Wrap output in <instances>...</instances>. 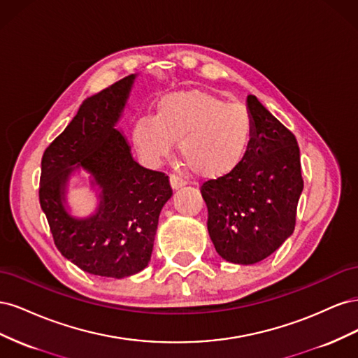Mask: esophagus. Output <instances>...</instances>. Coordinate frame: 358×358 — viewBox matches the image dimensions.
<instances>
[{
    "label": "esophagus",
    "instance_id": "esophagus-1",
    "mask_svg": "<svg viewBox=\"0 0 358 358\" xmlns=\"http://www.w3.org/2000/svg\"><path fill=\"white\" fill-rule=\"evenodd\" d=\"M170 185H171L173 189H179V188H182V187H185L187 182L183 180L182 178L176 176V175H171V176H170Z\"/></svg>",
    "mask_w": 358,
    "mask_h": 358
}]
</instances>
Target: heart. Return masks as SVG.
Returning <instances> with one entry per match:
<instances>
[{
  "label": "heart",
  "mask_w": 358,
  "mask_h": 358,
  "mask_svg": "<svg viewBox=\"0 0 358 358\" xmlns=\"http://www.w3.org/2000/svg\"><path fill=\"white\" fill-rule=\"evenodd\" d=\"M252 136L254 121L245 106L199 90L161 99L154 117H140L131 131L146 164H159L178 143L179 154L203 179H218L239 167Z\"/></svg>",
  "instance_id": "obj_1"
}]
</instances>
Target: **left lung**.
Returning a JSON list of instances; mask_svg holds the SVG:
<instances>
[{
    "label": "left lung",
    "instance_id": "8db88e82",
    "mask_svg": "<svg viewBox=\"0 0 358 358\" xmlns=\"http://www.w3.org/2000/svg\"><path fill=\"white\" fill-rule=\"evenodd\" d=\"M246 107L254 121L248 154L230 175L200 188L216 252L234 264L262 262L288 239L303 191L294 134L255 95H248Z\"/></svg>",
    "mask_w": 358,
    "mask_h": 358
}]
</instances>
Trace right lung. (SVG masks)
I'll use <instances>...</instances> for the list:
<instances>
[{
    "instance_id": "obj_1",
    "label": "right lung",
    "mask_w": 358,
    "mask_h": 358,
    "mask_svg": "<svg viewBox=\"0 0 358 358\" xmlns=\"http://www.w3.org/2000/svg\"><path fill=\"white\" fill-rule=\"evenodd\" d=\"M136 76L86 99L41 158L40 206L58 251L96 276L121 279L148 266L159 212L173 194L169 176L134 161L115 127ZM76 168L88 172L101 189L99 208L88 219H76L65 208L66 183Z\"/></svg>"
}]
</instances>
